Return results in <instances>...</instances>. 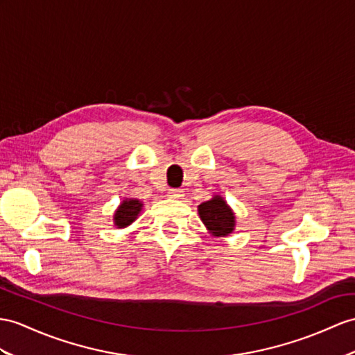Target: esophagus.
Here are the masks:
<instances>
[{
  "mask_svg": "<svg viewBox=\"0 0 355 355\" xmlns=\"http://www.w3.org/2000/svg\"><path fill=\"white\" fill-rule=\"evenodd\" d=\"M168 197L170 198H182L184 197V191H182V189H170Z\"/></svg>",
  "mask_w": 355,
  "mask_h": 355,
  "instance_id": "34e87169",
  "label": "esophagus"
}]
</instances>
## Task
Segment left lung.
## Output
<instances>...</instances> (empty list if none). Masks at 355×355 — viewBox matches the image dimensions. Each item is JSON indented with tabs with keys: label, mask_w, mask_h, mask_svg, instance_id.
Here are the masks:
<instances>
[{
	"label": "left lung",
	"mask_w": 355,
	"mask_h": 355,
	"mask_svg": "<svg viewBox=\"0 0 355 355\" xmlns=\"http://www.w3.org/2000/svg\"><path fill=\"white\" fill-rule=\"evenodd\" d=\"M198 217L206 230L215 238H224L233 233L236 226V217L232 207L221 196H214L211 200L197 206Z\"/></svg>",
	"instance_id": "left-lung-1"
}]
</instances>
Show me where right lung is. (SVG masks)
Instances as JSON below:
<instances>
[{
    "mask_svg": "<svg viewBox=\"0 0 355 355\" xmlns=\"http://www.w3.org/2000/svg\"><path fill=\"white\" fill-rule=\"evenodd\" d=\"M143 209V202L138 198H123L112 215V221L117 229H125L138 218Z\"/></svg>",
    "mask_w": 355,
    "mask_h": 355,
    "instance_id": "obj_1",
    "label": "right lung"
}]
</instances>
